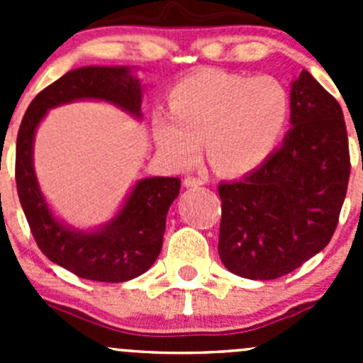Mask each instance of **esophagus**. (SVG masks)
Segmentation results:
<instances>
[{
  "instance_id": "34e87169",
  "label": "esophagus",
  "mask_w": 363,
  "mask_h": 363,
  "mask_svg": "<svg viewBox=\"0 0 363 363\" xmlns=\"http://www.w3.org/2000/svg\"><path fill=\"white\" fill-rule=\"evenodd\" d=\"M207 184V177H202V175H188V177H184V186L186 188H196V186H203Z\"/></svg>"
}]
</instances>
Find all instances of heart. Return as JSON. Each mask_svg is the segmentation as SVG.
Wrapping results in <instances>:
<instances>
[{
    "instance_id": "obj_1",
    "label": "heart",
    "mask_w": 363,
    "mask_h": 363,
    "mask_svg": "<svg viewBox=\"0 0 363 363\" xmlns=\"http://www.w3.org/2000/svg\"><path fill=\"white\" fill-rule=\"evenodd\" d=\"M290 113V91L276 77L203 69L175 84L170 113H156L152 133L175 168L193 167L205 140L208 160L221 174L240 175L269 160Z\"/></svg>"
}]
</instances>
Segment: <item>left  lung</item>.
Returning a JSON list of instances; mask_svg holds the SVG:
<instances>
[{
    "label": "left lung",
    "instance_id": "left-lung-1",
    "mask_svg": "<svg viewBox=\"0 0 363 363\" xmlns=\"http://www.w3.org/2000/svg\"><path fill=\"white\" fill-rule=\"evenodd\" d=\"M291 130L251 174L219 184V258L235 276L277 279L337 228L350 181L342 108L307 69L291 84Z\"/></svg>",
    "mask_w": 363,
    "mask_h": 363
}]
</instances>
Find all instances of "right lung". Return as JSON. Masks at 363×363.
<instances>
[{"instance_id": "obj_1", "label": "right lung", "mask_w": 363, "mask_h": 363, "mask_svg": "<svg viewBox=\"0 0 363 363\" xmlns=\"http://www.w3.org/2000/svg\"><path fill=\"white\" fill-rule=\"evenodd\" d=\"M75 100H104L140 119L142 84L128 67H82L40 91L29 104L16 149V182L21 205L40 251L75 276L101 283H124L151 269L163 246L179 177L142 179L116 218L94 232L57 221L40 191L33 167V140L49 108Z\"/></svg>"}]
</instances>
